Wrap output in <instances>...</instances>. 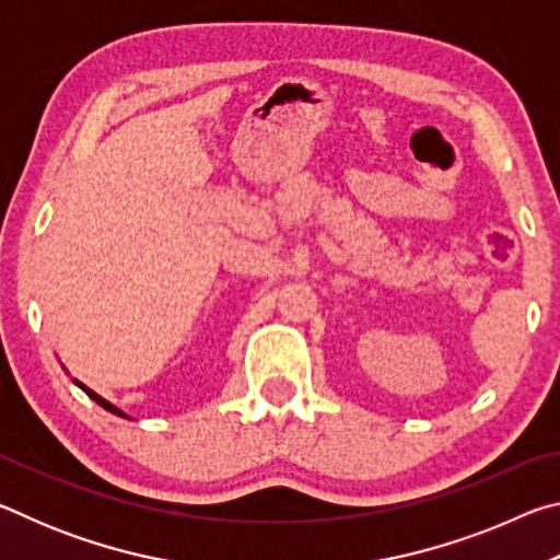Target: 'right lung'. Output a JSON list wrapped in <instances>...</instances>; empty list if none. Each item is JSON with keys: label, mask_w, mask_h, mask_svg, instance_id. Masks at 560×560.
<instances>
[{"label": "right lung", "mask_w": 560, "mask_h": 560, "mask_svg": "<svg viewBox=\"0 0 560 560\" xmlns=\"http://www.w3.org/2000/svg\"><path fill=\"white\" fill-rule=\"evenodd\" d=\"M73 383H75V385H79V387H81V390H83V393H86V395L91 397V400H93V402H98V405L103 407V410H108V412H113V415H118V417H128L126 412H122V410H120V407H116V405H113V402H108V400H106V397H101L98 393H93V390H91V387H86V385H83L81 381H73ZM128 420H130V417H128Z\"/></svg>", "instance_id": "obj_1"}]
</instances>
